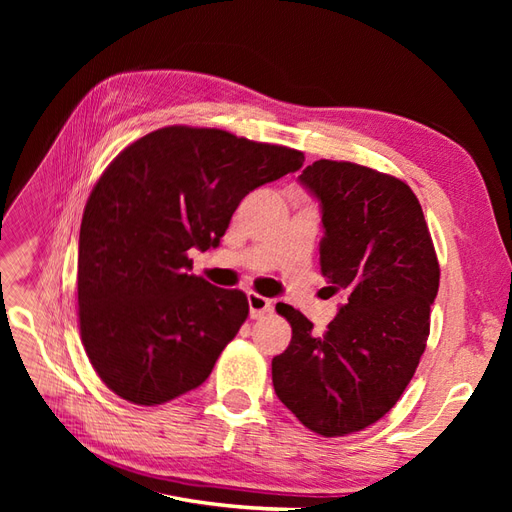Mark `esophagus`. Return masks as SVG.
<instances>
[{
	"instance_id": "obj_1",
	"label": "esophagus",
	"mask_w": 512,
	"mask_h": 512,
	"mask_svg": "<svg viewBox=\"0 0 512 512\" xmlns=\"http://www.w3.org/2000/svg\"><path fill=\"white\" fill-rule=\"evenodd\" d=\"M247 303H250V318H254V320H258V318H262L265 314H269L271 309H273L271 299L260 297V294H256V292L247 294Z\"/></svg>"
}]
</instances>
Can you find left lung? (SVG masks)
<instances>
[{
	"mask_svg": "<svg viewBox=\"0 0 512 512\" xmlns=\"http://www.w3.org/2000/svg\"><path fill=\"white\" fill-rule=\"evenodd\" d=\"M299 181L320 203V271L346 303L322 335L277 303L292 339L271 363L273 389L307 429L335 438L374 425L406 391L425 352L440 267L404 181L333 160L307 166Z\"/></svg>",
	"mask_w": 512,
	"mask_h": 512,
	"instance_id": "obj_1",
	"label": "left lung"
}]
</instances>
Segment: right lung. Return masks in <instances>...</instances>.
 Here are the masks:
<instances>
[{
    "instance_id": "1",
    "label": "right lung",
    "mask_w": 512,
    "mask_h": 512,
    "mask_svg": "<svg viewBox=\"0 0 512 512\" xmlns=\"http://www.w3.org/2000/svg\"><path fill=\"white\" fill-rule=\"evenodd\" d=\"M303 160L224 130L168 126L108 164L79 237L81 339L108 389L158 406L209 378L250 305L190 273L188 252L218 247L241 200Z\"/></svg>"
}]
</instances>
